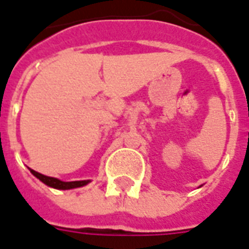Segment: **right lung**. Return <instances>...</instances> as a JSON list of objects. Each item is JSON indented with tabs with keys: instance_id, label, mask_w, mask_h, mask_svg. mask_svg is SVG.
I'll list each match as a JSON object with an SVG mask.
<instances>
[{
	"instance_id": "add662e5",
	"label": "right lung",
	"mask_w": 249,
	"mask_h": 249,
	"mask_svg": "<svg viewBox=\"0 0 249 249\" xmlns=\"http://www.w3.org/2000/svg\"><path fill=\"white\" fill-rule=\"evenodd\" d=\"M30 171L38 180H41L44 184L52 187V188H55V190H72V188L87 186L90 182L89 179H87V180H75V182H63V180H59V179L53 178V177H46L44 174H40V173L32 170V169H30Z\"/></svg>"
}]
</instances>
